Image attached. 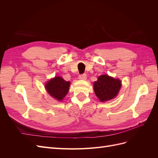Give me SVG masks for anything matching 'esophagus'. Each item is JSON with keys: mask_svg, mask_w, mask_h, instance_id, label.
Instances as JSON below:
<instances>
[{"mask_svg": "<svg viewBox=\"0 0 158 158\" xmlns=\"http://www.w3.org/2000/svg\"><path fill=\"white\" fill-rule=\"evenodd\" d=\"M78 78H79L80 80H85V79L87 78V76H86V74H80V75H79V76H78Z\"/></svg>", "mask_w": 158, "mask_h": 158, "instance_id": "esophagus-1", "label": "esophagus"}]
</instances>
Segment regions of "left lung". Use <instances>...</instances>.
Segmentation results:
<instances>
[{
  "label": "left lung",
  "instance_id": "8db88e82",
  "mask_svg": "<svg viewBox=\"0 0 158 158\" xmlns=\"http://www.w3.org/2000/svg\"><path fill=\"white\" fill-rule=\"evenodd\" d=\"M121 87V82L108 75H102L94 84L95 95L101 102H106L112 99L118 92Z\"/></svg>",
  "mask_w": 158,
  "mask_h": 158
}]
</instances>
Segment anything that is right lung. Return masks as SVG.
<instances>
[{"label":"right lung","mask_w":158,"mask_h":158,"mask_svg":"<svg viewBox=\"0 0 158 158\" xmlns=\"http://www.w3.org/2000/svg\"><path fill=\"white\" fill-rule=\"evenodd\" d=\"M70 86V82L65 81L60 77H55L50 80L45 85V88L52 97L61 101L67 94Z\"/></svg>","instance_id":"obj_1"}]
</instances>
